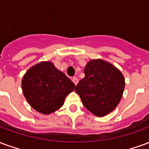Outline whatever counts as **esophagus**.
Returning <instances> with one entry per match:
<instances>
[{
	"mask_svg": "<svg viewBox=\"0 0 149 149\" xmlns=\"http://www.w3.org/2000/svg\"><path fill=\"white\" fill-rule=\"evenodd\" d=\"M72 82H73V83H74V84H76V85L77 84L78 79L77 77H73V78H72Z\"/></svg>",
	"mask_w": 149,
	"mask_h": 149,
	"instance_id": "obj_1",
	"label": "esophagus"
}]
</instances>
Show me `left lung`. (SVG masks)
Segmentation results:
<instances>
[{
  "mask_svg": "<svg viewBox=\"0 0 149 149\" xmlns=\"http://www.w3.org/2000/svg\"><path fill=\"white\" fill-rule=\"evenodd\" d=\"M84 77L76 86L84 107L97 116L109 114L118 105L125 89L120 71L101 59L92 60L84 68Z\"/></svg>",
  "mask_w": 149,
  "mask_h": 149,
  "instance_id": "8db88e82",
  "label": "left lung"
}]
</instances>
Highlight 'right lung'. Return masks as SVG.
Returning a JSON list of instances; mask_svg holds the SVG:
<instances>
[{
	"label": "right lung",
	"mask_w": 149,
	"mask_h": 149,
	"mask_svg": "<svg viewBox=\"0 0 149 149\" xmlns=\"http://www.w3.org/2000/svg\"><path fill=\"white\" fill-rule=\"evenodd\" d=\"M21 85L28 103L45 115L59 109L76 87L50 61L40 62L31 67L24 75Z\"/></svg>",
	"instance_id": "right-lung-1"
}]
</instances>
